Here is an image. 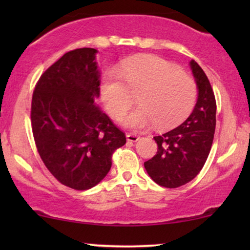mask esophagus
I'll list each match as a JSON object with an SVG mask.
<instances>
[{
  "label": "esophagus",
  "instance_id": "obj_1",
  "mask_svg": "<svg viewBox=\"0 0 250 250\" xmlns=\"http://www.w3.org/2000/svg\"><path fill=\"white\" fill-rule=\"evenodd\" d=\"M126 139H127L128 142H136L139 140V136L136 134H132V133H128V134H126Z\"/></svg>",
  "mask_w": 250,
  "mask_h": 250
}]
</instances>
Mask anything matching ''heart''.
<instances>
[{
	"label": "heart",
	"mask_w": 250,
	"mask_h": 250,
	"mask_svg": "<svg viewBox=\"0 0 250 250\" xmlns=\"http://www.w3.org/2000/svg\"><path fill=\"white\" fill-rule=\"evenodd\" d=\"M100 97L108 114L119 121L132 107H139L123 119V125L143 129L153 122L156 127H169L192 111L197 98L196 82L186 71L158 57H142L109 70L100 84Z\"/></svg>",
	"instance_id": "heart-1"
}]
</instances>
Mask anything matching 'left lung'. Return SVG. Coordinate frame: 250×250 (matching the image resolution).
I'll list each match as a JSON object with an SVG mask.
<instances>
[{"mask_svg": "<svg viewBox=\"0 0 250 250\" xmlns=\"http://www.w3.org/2000/svg\"><path fill=\"white\" fill-rule=\"evenodd\" d=\"M198 98L182 124L155 136L157 153L145 163L149 176L159 186L174 189L193 180L203 168L213 145L216 101L209 81L194 60L190 61Z\"/></svg>", "mask_w": 250, "mask_h": 250, "instance_id": "obj_1", "label": "left lung"}]
</instances>
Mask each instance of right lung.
I'll use <instances>...</instances> for the list:
<instances>
[{"label":"right lung","instance_id":"1","mask_svg":"<svg viewBox=\"0 0 250 250\" xmlns=\"http://www.w3.org/2000/svg\"><path fill=\"white\" fill-rule=\"evenodd\" d=\"M98 51L64 53L37 82L32 99V129L50 173L75 190L97 186L111 167L125 134L97 104L100 95Z\"/></svg>","mask_w":250,"mask_h":250}]
</instances>
